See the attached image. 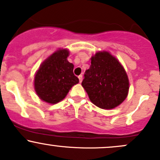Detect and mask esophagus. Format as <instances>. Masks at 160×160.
Returning a JSON list of instances; mask_svg holds the SVG:
<instances>
[{
	"instance_id": "1",
	"label": "esophagus",
	"mask_w": 160,
	"mask_h": 160,
	"mask_svg": "<svg viewBox=\"0 0 160 160\" xmlns=\"http://www.w3.org/2000/svg\"><path fill=\"white\" fill-rule=\"evenodd\" d=\"M78 78H79V80H80V83H81L82 80H83V75H82V74L79 75Z\"/></svg>"
}]
</instances>
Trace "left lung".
Instances as JSON below:
<instances>
[{"label": "left lung", "instance_id": "8db88e82", "mask_svg": "<svg viewBox=\"0 0 160 160\" xmlns=\"http://www.w3.org/2000/svg\"><path fill=\"white\" fill-rule=\"evenodd\" d=\"M82 86L94 105L111 109L127 97L129 81L120 62L108 52H103L91 58V65L85 71Z\"/></svg>", "mask_w": 160, "mask_h": 160}]
</instances>
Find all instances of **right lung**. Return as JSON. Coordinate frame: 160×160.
<instances>
[{
	"label": "right lung",
	"mask_w": 160,
	"mask_h": 160,
	"mask_svg": "<svg viewBox=\"0 0 160 160\" xmlns=\"http://www.w3.org/2000/svg\"><path fill=\"white\" fill-rule=\"evenodd\" d=\"M69 52L60 49L40 66L35 76V89L38 97L51 104L60 102L79 79L73 74V64L68 61Z\"/></svg>",
	"instance_id": "1"
}]
</instances>
